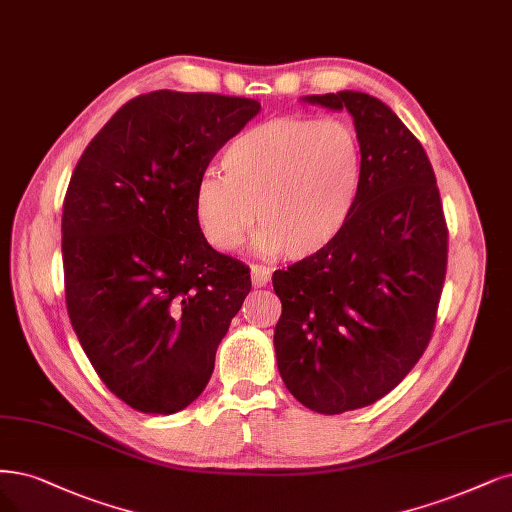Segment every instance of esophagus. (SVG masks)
Returning <instances> with one entry per match:
<instances>
[{
  "label": "esophagus",
  "mask_w": 512,
  "mask_h": 512,
  "mask_svg": "<svg viewBox=\"0 0 512 512\" xmlns=\"http://www.w3.org/2000/svg\"><path fill=\"white\" fill-rule=\"evenodd\" d=\"M252 284L254 286H267L271 281V269L262 267V264H252Z\"/></svg>",
  "instance_id": "34e87169"
}]
</instances>
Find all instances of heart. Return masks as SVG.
Returning <instances> with one entry per match:
<instances>
[{
	"instance_id": "b5f03b06",
	"label": "heart",
	"mask_w": 512,
	"mask_h": 512,
	"mask_svg": "<svg viewBox=\"0 0 512 512\" xmlns=\"http://www.w3.org/2000/svg\"><path fill=\"white\" fill-rule=\"evenodd\" d=\"M222 171L201 175L192 190L203 239L233 252L258 222L256 252L301 260L337 239L354 214L362 148L343 120L284 116L239 133L222 152Z\"/></svg>"
}]
</instances>
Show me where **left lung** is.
Masks as SVG:
<instances>
[{
  "mask_svg": "<svg viewBox=\"0 0 512 512\" xmlns=\"http://www.w3.org/2000/svg\"><path fill=\"white\" fill-rule=\"evenodd\" d=\"M347 110L362 148L354 214L322 252L273 273L277 368L307 409L368 407L424 354L447 273V224L419 139L377 97H303Z\"/></svg>",
  "mask_w": 512,
  "mask_h": 512,
  "instance_id": "1",
  "label": "left lung"
}]
</instances>
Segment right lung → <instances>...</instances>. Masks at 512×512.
Returning a JSON list of instances; mask_svg holds the SVG:
<instances>
[{
	"mask_svg": "<svg viewBox=\"0 0 512 512\" xmlns=\"http://www.w3.org/2000/svg\"><path fill=\"white\" fill-rule=\"evenodd\" d=\"M260 103L154 91L105 122L69 180L61 252L72 326L99 379L142 413L197 400L248 296L243 262L216 252L192 190Z\"/></svg>",
	"mask_w": 512,
	"mask_h": 512,
	"instance_id": "obj_1",
	"label": "right lung"
}]
</instances>
